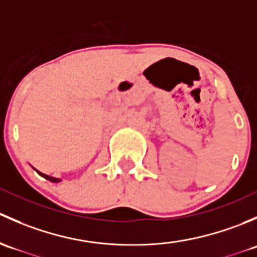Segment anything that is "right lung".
Instances as JSON below:
<instances>
[{"label":"right lung","instance_id":"add662e5","mask_svg":"<svg viewBox=\"0 0 257 257\" xmlns=\"http://www.w3.org/2000/svg\"><path fill=\"white\" fill-rule=\"evenodd\" d=\"M33 168V167H32ZM33 169H35V168H33ZM36 172L38 173V174L41 175V177L42 178H45V179H47V180H49V181H52V183H59V181H62L61 179L59 178H54V177H51V175H47V174H43L42 172H40V170H37V169H35Z\"/></svg>","mask_w":257,"mask_h":257}]
</instances>
